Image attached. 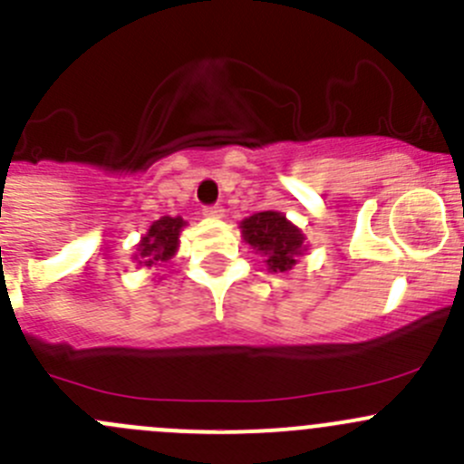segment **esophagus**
Segmentation results:
<instances>
[{"instance_id":"obj_1","label":"esophagus","mask_w":464,"mask_h":464,"mask_svg":"<svg viewBox=\"0 0 464 464\" xmlns=\"http://www.w3.org/2000/svg\"><path fill=\"white\" fill-rule=\"evenodd\" d=\"M202 213L206 215V218H213V219H219L224 215V206L219 204H210V206H204Z\"/></svg>"}]
</instances>
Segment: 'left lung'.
<instances>
[{
	"label": "left lung",
	"instance_id": "obj_1",
	"mask_svg": "<svg viewBox=\"0 0 464 464\" xmlns=\"http://www.w3.org/2000/svg\"><path fill=\"white\" fill-rule=\"evenodd\" d=\"M242 236L256 251L266 256L271 271H287L303 251V233L276 210L254 213L242 222Z\"/></svg>",
	"mask_w": 464,
	"mask_h": 464
}]
</instances>
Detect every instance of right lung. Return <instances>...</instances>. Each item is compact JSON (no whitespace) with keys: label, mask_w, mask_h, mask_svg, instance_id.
<instances>
[{"label":"right lung","mask_w":464,"mask_h":464,"mask_svg":"<svg viewBox=\"0 0 464 464\" xmlns=\"http://www.w3.org/2000/svg\"><path fill=\"white\" fill-rule=\"evenodd\" d=\"M181 227H184V219L179 215L177 218L166 215V218L157 219L139 245V258H141L139 262H143L145 266H152L159 260H170L175 256L177 245H179Z\"/></svg>","instance_id":"obj_1"}]
</instances>
